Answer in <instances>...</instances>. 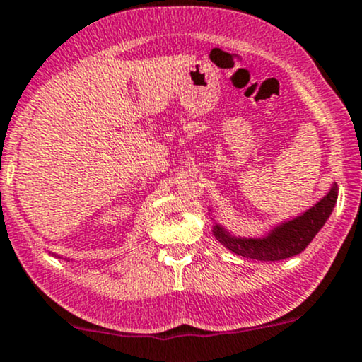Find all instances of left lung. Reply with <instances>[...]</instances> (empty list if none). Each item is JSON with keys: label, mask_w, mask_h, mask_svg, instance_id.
I'll return each mask as SVG.
<instances>
[{"label": "left lung", "mask_w": 362, "mask_h": 362, "mask_svg": "<svg viewBox=\"0 0 362 362\" xmlns=\"http://www.w3.org/2000/svg\"><path fill=\"white\" fill-rule=\"evenodd\" d=\"M337 182H334L329 193L312 208H308L305 214L276 225L262 237L233 235L223 225L216 222L211 232L220 244L237 256L256 259V261H281L307 249V245L332 215L335 203H337Z\"/></svg>", "instance_id": "obj_1"}]
</instances>
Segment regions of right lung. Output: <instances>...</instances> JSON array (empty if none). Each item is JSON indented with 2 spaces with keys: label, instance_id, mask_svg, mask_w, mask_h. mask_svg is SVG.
Here are the masks:
<instances>
[{
  "label": "right lung",
  "instance_id": "1",
  "mask_svg": "<svg viewBox=\"0 0 362 362\" xmlns=\"http://www.w3.org/2000/svg\"><path fill=\"white\" fill-rule=\"evenodd\" d=\"M50 254H52V256H55V257H61V256H57V254H54V252H50ZM67 261H69V257H67ZM71 261H72V259H71Z\"/></svg>",
  "mask_w": 362,
  "mask_h": 362
}]
</instances>
